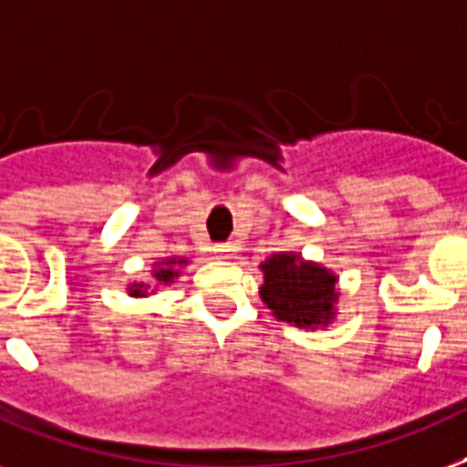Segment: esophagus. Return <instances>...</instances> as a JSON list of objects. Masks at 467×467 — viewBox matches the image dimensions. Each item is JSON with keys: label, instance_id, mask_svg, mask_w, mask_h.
Here are the masks:
<instances>
[{"label": "esophagus", "instance_id": "obj_1", "mask_svg": "<svg viewBox=\"0 0 467 467\" xmlns=\"http://www.w3.org/2000/svg\"><path fill=\"white\" fill-rule=\"evenodd\" d=\"M234 252H237V247H234V244H230V242H227V244H218V247H215V254H218L220 259L234 257Z\"/></svg>", "mask_w": 467, "mask_h": 467}]
</instances>
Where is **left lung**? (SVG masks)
I'll return each mask as SVG.
<instances>
[{"mask_svg": "<svg viewBox=\"0 0 467 467\" xmlns=\"http://www.w3.org/2000/svg\"><path fill=\"white\" fill-rule=\"evenodd\" d=\"M259 296L276 320L304 330L328 328L337 318V274L298 252H274L259 265Z\"/></svg>", "mask_w": 467, "mask_h": 467, "instance_id": "8db88e82", "label": "left lung"}]
</instances>
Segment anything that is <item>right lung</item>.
<instances>
[{
  "mask_svg": "<svg viewBox=\"0 0 467 467\" xmlns=\"http://www.w3.org/2000/svg\"><path fill=\"white\" fill-rule=\"evenodd\" d=\"M188 265V257H161L159 262L151 265V276H154V284H147V281H130L127 284V294L131 298H147L151 294H156L163 286H171L176 284V279L183 274Z\"/></svg>",
  "mask_w": 467,
  "mask_h": 467,
  "instance_id": "right-lung-1",
  "label": "right lung"
}]
</instances>
